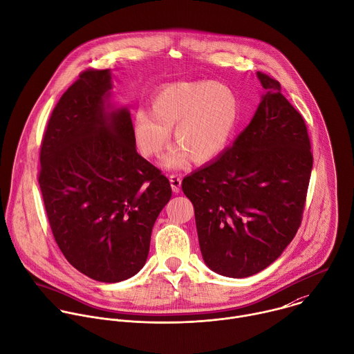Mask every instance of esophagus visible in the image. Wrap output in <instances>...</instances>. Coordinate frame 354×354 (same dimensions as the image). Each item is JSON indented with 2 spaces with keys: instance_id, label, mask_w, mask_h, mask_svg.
Segmentation results:
<instances>
[{
  "instance_id": "obj_1",
  "label": "esophagus",
  "mask_w": 354,
  "mask_h": 354,
  "mask_svg": "<svg viewBox=\"0 0 354 354\" xmlns=\"http://www.w3.org/2000/svg\"><path fill=\"white\" fill-rule=\"evenodd\" d=\"M170 180V185H171V189L174 194H178L180 192V188H181V177L177 176V174H171L169 177Z\"/></svg>"
}]
</instances>
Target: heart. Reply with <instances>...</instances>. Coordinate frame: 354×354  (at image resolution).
<instances>
[{
  "label": "heart",
  "mask_w": 354,
  "mask_h": 354,
  "mask_svg": "<svg viewBox=\"0 0 354 354\" xmlns=\"http://www.w3.org/2000/svg\"><path fill=\"white\" fill-rule=\"evenodd\" d=\"M239 119L234 90L218 82H174L159 88L151 111L137 109L131 131L145 158H158L174 127L173 148L165 158L167 169H181L189 160L203 165L216 159L228 145Z\"/></svg>",
  "instance_id": "obj_1"
}]
</instances>
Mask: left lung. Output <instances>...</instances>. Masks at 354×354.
I'll return each instance as SVG.
<instances>
[{
	"label": "left lung",
	"instance_id": "obj_1",
	"mask_svg": "<svg viewBox=\"0 0 354 354\" xmlns=\"http://www.w3.org/2000/svg\"><path fill=\"white\" fill-rule=\"evenodd\" d=\"M257 79L266 91L250 123L181 185L205 264L230 278L257 274L282 254L300 225L313 167L301 115L277 80Z\"/></svg>",
	"mask_w": 354,
	"mask_h": 354
}]
</instances>
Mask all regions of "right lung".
Wrapping results in <instances>:
<instances>
[{
	"mask_svg": "<svg viewBox=\"0 0 354 354\" xmlns=\"http://www.w3.org/2000/svg\"><path fill=\"white\" fill-rule=\"evenodd\" d=\"M113 75L86 71L57 104L40 153L48 221L66 260L101 282L145 264L169 180L138 155L127 106L112 104Z\"/></svg>",
	"mask_w": 354,
	"mask_h": 354,
	"instance_id": "right-lung-1",
	"label": "right lung"
}]
</instances>
